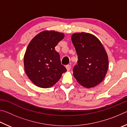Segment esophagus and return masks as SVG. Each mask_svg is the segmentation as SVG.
Masks as SVG:
<instances>
[{
	"mask_svg": "<svg viewBox=\"0 0 127 127\" xmlns=\"http://www.w3.org/2000/svg\"><path fill=\"white\" fill-rule=\"evenodd\" d=\"M66 68L67 70H69L70 69V68H71V65H69V64H68V65H66Z\"/></svg>",
	"mask_w": 127,
	"mask_h": 127,
	"instance_id": "esophagus-1",
	"label": "esophagus"
}]
</instances>
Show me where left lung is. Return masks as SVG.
Returning <instances> with one entry per match:
<instances>
[{
    "instance_id": "1",
    "label": "left lung",
    "mask_w": 127,
    "mask_h": 127,
    "mask_svg": "<svg viewBox=\"0 0 127 127\" xmlns=\"http://www.w3.org/2000/svg\"><path fill=\"white\" fill-rule=\"evenodd\" d=\"M72 41L78 55L73 69L77 82L86 88L94 87L104 79L109 68L107 53L101 42L91 33H73Z\"/></svg>"
}]
</instances>
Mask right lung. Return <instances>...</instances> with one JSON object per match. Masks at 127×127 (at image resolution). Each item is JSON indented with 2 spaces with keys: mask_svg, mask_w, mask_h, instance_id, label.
<instances>
[{
  "mask_svg": "<svg viewBox=\"0 0 127 127\" xmlns=\"http://www.w3.org/2000/svg\"><path fill=\"white\" fill-rule=\"evenodd\" d=\"M64 35L55 31H44L29 43L24 56V67L31 81L41 88L54 85L66 71L61 64L55 47Z\"/></svg>",
  "mask_w": 127,
  "mask_h": 127,
  "instance_id": "1",
  "label": "right lung"
}]
</instances>
